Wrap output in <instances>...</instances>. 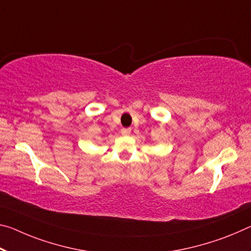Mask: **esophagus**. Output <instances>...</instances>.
Masks as SVG:
<instances>
[{
  "label": "esophagus",
  "mask_w": 251,
  "mask_h": 251,
  "mask_svg": "<svg viewBox=\"0 0 251 251\" xmlns=\"http://www.w3.org/2000/svg\"><path fill=\"white\" fill-rule=\"evenodd\" d=\"M121 133L122 135H124V136H127V135L130 134V128H122Z\"/></svg>",
  "instance_id": "1"
}]
</instances>
